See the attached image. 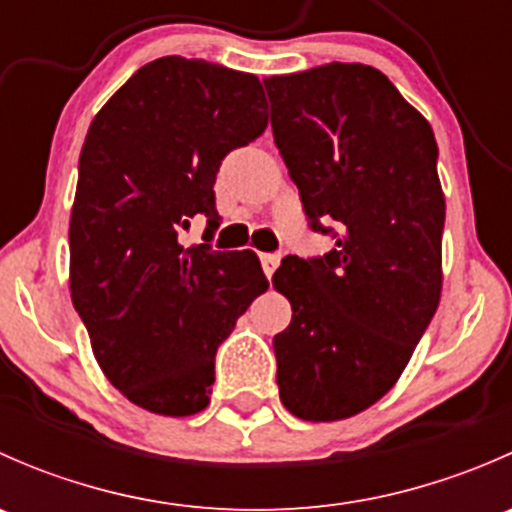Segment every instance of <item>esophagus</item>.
Wrapping results in <instances>:
<instances>
[{"label":"esophagus","mask_w":512,"mask_h":512,"mask_svg":"<svg viewBox=\"0 0 512 512\" xmlns=\"http://www.w3.org/2000/svg\"><path fill=\"white\" fill-rule=\"evenodd\" d=\"M260 262H262V270H265L267 280H270V277L275 275L277 267H280V255H260Z\"/></svg>","instance_id":"obj_1"}]
</instances>
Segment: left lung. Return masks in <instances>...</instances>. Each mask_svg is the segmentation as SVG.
Listing matches in <instances>:
<instances>
[{
    "instance_id": "left-lung-1",
    "label": "left lung",
    "mask_w": 512,
    "mask_h": 512,
    "mask_svg": "<svg viewBox=\"0 0 512 512\" xmlns=\"http://www.w3.org/2000/svg\"><path fill=\"white\" fill-rule=\"evenodd\" d=\"M272 133L304 215L334 225L319 260L289 255L277 384L302 421L352 418L394 389L436 314L446 198L433 128L379 69L314 66L265 81Z\"/></svg>"
}]
</instances>
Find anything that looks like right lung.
<instances>
[{
  "instance_id": "1",
  "label": "right lung",
  "mask_w": 512,
  "mask_h": 512,
  "mask_svg": "<svg viewBox=\"0 0 512 512\" xmlns=\"http://www.w3.org/2000/svg\"><path fill=\"white\" fill-rule=\"evenodd\" d=\"M260 79L203 59L141 66L91 121L69 220V292L106 379L158 416L210 404L215 352L267 277L252 250L180 245L215 173L267 128Z\"/></svg>"
}]
</instances>
